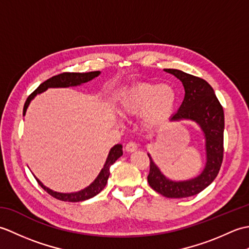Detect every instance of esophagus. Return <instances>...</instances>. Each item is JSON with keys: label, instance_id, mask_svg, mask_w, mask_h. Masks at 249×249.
<instances>
[{"label": "esophagus", "instance_id": "obj_1", "mask_svg": "<svg viewBox=\"0 0 249 249\" xmlns=\"http://www.w3.org/2000/svg\"><path fill=\"white\" fill-rule=\"evenodd\" d=\"M125 150L127 152H134L137 150V144L135 143V142H128V143L125 146Z\"/></svg>", "mask_w": 249, "mask_h": 249}]
</instances>
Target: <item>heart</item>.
Returning <instances> with one entry per match:
<instances>
[{
    "instance_id": "obj_1",
    "label": "heart",
    "mask_w": 249,
    "mask_h": 249,
    "mask_svg": "<svg viewBox=\"0 0 249 249\" xmlns=\"http://www.w3.org/2000/svg\"><path fill=\"white\" fill-rule=\"evenodd\" d=\"M177 99L176 89L169 84L139 83L122 92L118 110L126 116L142 115V127L153 130L171 118Z\"/></svg>"
}]
</instances>
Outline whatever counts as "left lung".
Returning <instances> with one entry per match:
<instances>
[{
	"label": "left lung",
	"instance_id": "8db88e82",
	"mask_svg": "<svg viewBox=\"0 0 249 249\" xmlns=\"http://www.w3.org/2000/svg\"><path fill=\"white\" fill-rule=\"evenodd\" d=\"M182 82L185 96L181 107L170 122L190 121L199 126L204 136L205 165L197 177L184 181H173L163 174L150 153V186L167 198H187L202 192L217 177L224 155V109L205 80L178 70H163Z\"/></svg>",
	"mask_w": 249,
	"mask_h": 249
}]
</instances>
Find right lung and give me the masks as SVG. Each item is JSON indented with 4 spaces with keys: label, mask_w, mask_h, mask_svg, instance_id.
I'll use <instances>...</instances> for the list:
<instances>
[{
    "label": "right lung",
    "mask_w": 249,
    "mask_h": 249,
    "mask_svg": "<svg viewBox=\"0 0 249 249\" xmlns=\"http://www.w3.org/2000/svg\"><path fill=\"white\" fill-rule=\"evenodd\" d=\"M99 75H100V71L63 72V73H60V75H56L54 77L48 79V80H46L45 82L41 83L40 86L30 95L28 99H26L24 107H23V115H25L26 109H28L30 103L35 98L36 95L43 93L51 88H53V89L54 88H71V87L81 86V84H83V83H87L89 81L93 80L94 78L98 77ZM122 149H123L122 144H115L113 147H111L107 160H106L105 165H104L102 170H100L97 178H95L88 187L79 190V192H76V193L54 192V190H52L47 186H45V185L41 183L35 176H34V178H36V181L38 182L40 186L43 187L49 195H51L52 197H54L55 199H59L61 201H68V202H79V201L91 199L94 197V196L98 195L105 188L106 184H107V181H108V178L110 176V167L113 165L118 158H120L122 155H123V150Z\"/></svg>",
    "instance_id": "add662e5"
}]
</instances>
